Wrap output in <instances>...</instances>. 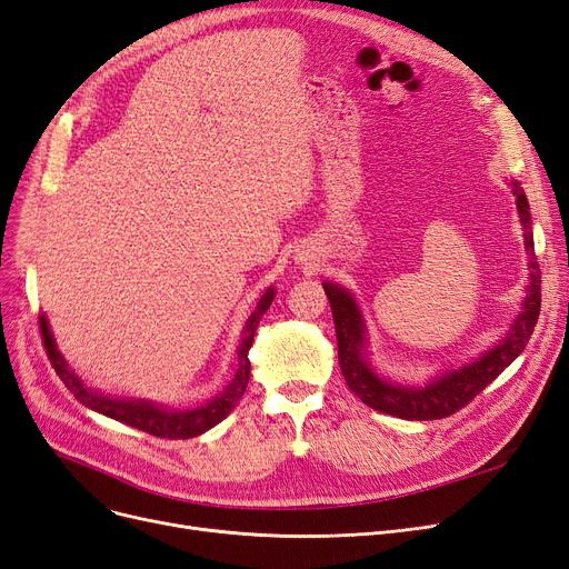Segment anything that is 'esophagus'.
<instances>
[{"label": "esophagus", "mask_w": 569, "mask_h": 569, "mask_svg": "<svg viewBox=\"0 0 569 569\" xmlns=\"http://www.w3.org/2000/svg\"><path fill=\"white\" fill-rule=\"evenodd\" d=\"M299 261H301V263H306V266H308V268H312V266H315V263H312V261H310V259H306V257H299Z\"/></svg>", "instance_id": "34e87169"}]
</instances>
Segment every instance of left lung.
<instances>
[{
	"instance_id": "8db88e82",
	"label": "left lung",
	"mask_w": 569,
	"mask_h": 569,
	"mask_svg": "<svg viewBox=\"0 0 569 569\" xmlns=\"http://www.w3.org/2000/svg\"><path fill=\"white\" fill-rule=\"evenodd\" d=\"M511 191L516 196V210L522 223V240L530 266V280L526 287V301L509 327V331L497 343L476 359L462 363L458 369H446L443 373L429 378L422 385H403L382 378L369 359V329L363 325V315L352 293L333 282H325L327 299L331 303L336 338H338V363L348 388L373 411L388 413L403 420H439L458 413L486 385H490L509 363L526 350L535 331L539 306H541V272L535 257L532 217L526 191L520 181L511 179Z\"/></svg>"
}]
</instances>
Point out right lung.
Listing matches in <instances>:
<instances>
[{"label":"right lung","mask_w":569,"mask_h":569,"mask_svg":"<svg viewBox=\"0 0 569 569\" xmlns=\"http://www.w3.org/2000/svg\"><path fill=\"white\" fill-rule=\"evenodd\" d=\"M272 299H276V289L268 287L263 291V297L259 299L254 312L247 317V322L242 327L240 346H238V371H236L233 380L226 385V388L217 397H212L210 401L200 403L196 408H170V406H161V403L147 401V399L109 397L104 392L88 388V385L74 373V369H70V363H67L64 357L60 355V350L56 346V338L49 327V320L43 315H39V329H41V338H43V348H47V355L53 363L56 373L64 382V388L70 390L86 408H90V411L102 413L111 420H119L134 429H142L151 437L191 439V437H200L202 431H208L214 425H219L226 416L233 411L236 403L244 395L247 382H249V357L247 355H249V348H252V343H254V331L259 327L261 315L270 308Z\"/></svg>","instance_id":"right-lung-1"}]
</instances>
